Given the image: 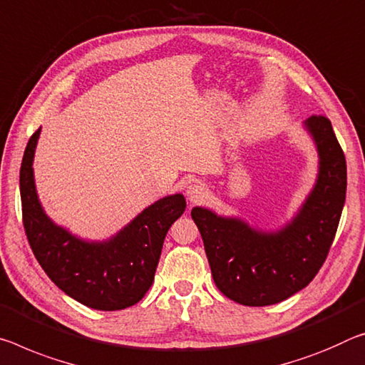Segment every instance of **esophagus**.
I'll return each instance as SVG.
<instances>
[{
  "instance_id": "esophagus-1",
  "label": "esophagus",
  "mask_w": 365,
  "mask_h": 365,
  "mask_svg": "<svg viewBox=\"0 0 365 365\" xmlns=\"http://www.w3.org/2000/svg\"><path fill=\"white\" fill-rule=\"evenodd\" d=\"M207 195H210L207 188L200 182L190 183L187 187V198L190 203H203V201L207 198Z\"/></svg>"
}]
</instances>
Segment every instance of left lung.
Masks as SVG:
<instances>
[{"mask_svg":"<svg viewBox=\"0 0 365 365\" xmlns=\"http://www.w3.org/2000/svg\"><path fill=\"white\" fill-rule=\"evenodd\" d=\"M318 173L307 198L282 227L264 230L235 216L195 206L212 279L234 302L263 307L282 302L314 279L327 259L346 200V159L331 121L310 117Z\"/></svg>","mask_w":365,"mask_h":365,"instance_id":"obj_1","label":"left lung"}]
</instances>
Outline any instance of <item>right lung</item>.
I'll return each mask as SVG.
<instances>
[{"label": "right lung", "mask_w": 365, "mask_h": 365, "mask_svg": "<svg viewBox=\"0 0 365 365\" xmlns=\"http://www.w3.org/2000/svg\"><path fill=\"white\" fill-rule=\"evenodd\" d=\"M40 128L27 143L19 188L27 240L37 262L66 296L96 310H123L149 291L170 225L182 216V193L164 196L106 240H86L55 224L40 203L34 155Z\"/></svg>", "instance_id": "1"}]
</instances>
